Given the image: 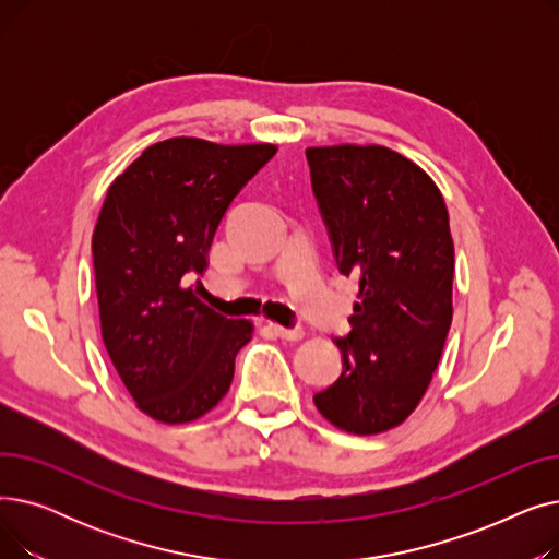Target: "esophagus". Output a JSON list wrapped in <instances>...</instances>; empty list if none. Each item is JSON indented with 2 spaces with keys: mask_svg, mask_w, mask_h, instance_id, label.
<instances>
[{
  "mask_svg": "<svg viewBox=\"0 0 559 559\" xmlns=\"http://www.w3.org/2000/svg\"><path fill=\"white\" fill-rule=\"evenodd\" d=\"M270 329L274 331V335H278L281 340H287V342H297L304 337V329L301 326H278V324H270Z\"/></svg>",
  "mask_w": 559,
  "mask_h": 559,
  "instance_id": "1",
  "label": "esophagus"
}]
</instances>
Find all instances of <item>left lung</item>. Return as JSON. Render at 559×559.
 <instances>
[{"instance_id":"obj_1","label":"left lung","mask_w":559,"mask_h":559,"mask_svg":"<svg viewBox=\"0 0 559 559\" xmlns=\"http://www.w3.org/2000/svg\"><path fill=\"white\" fill-rule=\"evenodd\" d=\"M333 258L360 292L335 337L342 373L314 405L354 435L385 432L413 413L453 317L455 251L442 192L388 146L306 150Z\"/></svg>"}]
</instances>
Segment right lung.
<instances>
[{"instance_id":"1","label":"right lung","mask_w":559,"mask_h":559,"mask_svg":"<svg viewBox=\"0 0 559 559\" xmlns=\"http://www.w3.org/2000/svg\"><path fill=\"white\" fill-rule=\"evenodd\" d=\"M276 154L197 138L152 144L117 176L93 233L102 337L144 415L186 424L228 392L251 321L228 319L186 287L205 267L233 199Z\"/></svg>"}]
</instances>
